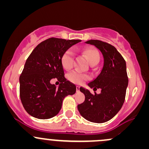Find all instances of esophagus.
Wrapping results in <instances>:
<instances>
[{"label":"esophagus","mask_w":149,"mask_h":149,"mask_svg":"<svg viewBox=\"0 0 149 149\" xmlns=\"http://www.w3.org/2000/svg\"><path fill=\"white\" fill-rule=\"evenodd\" d=\"M79 91H80V87L79 86H76V91H77V92H79Z\"/></svg>","instance_id":"obj_1"}]
</instances>
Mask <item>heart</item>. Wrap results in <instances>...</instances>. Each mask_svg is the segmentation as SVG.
I'll return each mask as SVG.
<instances>
[{
    "label": "heart",
    "mask_w": 149,
    "mask_h": 149,
    "mask_svg": "<svg viewBox=\"0 0 149 149\" xmlns=\"http://www.w3.org/2000/svg\"><path fill=\"white\" fill-rule=\"evenodd\" d=\"M90 64L94 63H98L100 61V55L97 50L93 48H88L83 52ZM74 52L72 49L66 50L61 56V62L62 66L66 70H69L73 67ZM67 78L70 81L76 84H83L90 78L89 76L78 71H73L68 73Z\"/></svg>",
    "instance_id": "b5f03b06"
}]
</instances>
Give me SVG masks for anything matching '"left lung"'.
<instances>
[{"label":"left lung","instance_id":"8db88e82","mask_svg":"<svg viewBox=\"0 0 149 149\" xmlns=\"http://www.w3.org/2000/svg\"><path fill=\"white\" fill-rule=\"evenodd\" d=\"M86 44L93 45L103 56L100 73L88 84L93 91L100 88V94H91L89 90L81 87L85 101L78 105L83 118L94 123H104L117 114L123 105L128 86L126 62L114 46L100 40H91Z\"/></svg>","mask_w":149,"mask_h":149}]
</instances>
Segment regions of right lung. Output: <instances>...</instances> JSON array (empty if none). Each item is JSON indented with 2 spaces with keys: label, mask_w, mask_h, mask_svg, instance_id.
<instances>
[{
  "label": "right lung",
  "mask_w": 149,
  "mask_h": 149,
  "mask_svg": "<svg viewBox=\"0 0 149 149\" xmlns=\"http://www.w3.org/2000/svg\"><path fill=\"white\" fill-rule=\"evenodd\" d=\"M79 40L49 38L39 44L30 54L19 76V96L24 109L35 118L47 120L56 116L66 96L75 94L76 87L64 78L61 58ZM56 77L57 88L50 83Z\"/></svg>",
  "instance_id": "1"
}]
</instances>
